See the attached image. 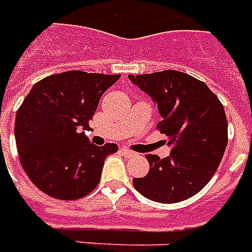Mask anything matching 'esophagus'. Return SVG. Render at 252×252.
<instances>
[{"mask_svg":"<svg viewBox=\"0 0 252 252\" xmlns=\"http://www.w3.org/2000/svg\"><path fill=\"white\" fill-rule=\"evenodd\" d=\"M120 151L121 154H123V155H126V157H135V155H136V153H133V151L128 150V148H121Z\"/></svg>","mask_w":252,"mask_h":252,"instance_id":"1","label":"esophagus"}]
</instances>
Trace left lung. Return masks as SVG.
Listing matches in <instances>:
<instances>
[{
    "mask_svg": "<svg viewBox=\"0 0 252 252\" xmlns=\"http://www.w3.org/2000/svg\"><path fill=\"white\" fill-rule=\"evenodd\" d=\"M157 102L158 128L171 146L169 158L146 155L150 171L133 178L150 200L173 204L197 194L216 173L228 143L224 106L202 81L177 70L128 75Z\"/></svg>",
    "mask_w": 252,
    "mask_h": 252,
    "instance_id": "8db88e82",
    "label": "left lung"
}]
</instances>
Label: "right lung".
<instances>
[{"mask_svg": "<svg viewBox=\"0 0 252 252\" xmlns=\"http://www.w3.org/2000/svg\"><path fill=\"white\" fill-rule=\"evenodd\" d=\"M120 74L79 70L35 83L17 110L14 136L20 162L32 184L58 200H78L98 185L105 158L119 147L94 146L85 131L99 98Z\"/></svg>", "mask_w": 252, "mask_h": 252, "instance_id": "1", "label": "right lung"}]
</instances>
